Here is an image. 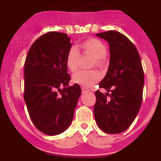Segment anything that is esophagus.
<instances>
[{
	"label": "esophagus",
	"instance_id": "obj_1",
	"mask_svg": "<svg viewBox=\"0 0 161 161\" xmlns=\"http://www.w3.org/2000/svg\"><path fill=\"white\" fill-rule=\"evenodd\" d=\"M89 92V89H86V88H82V93H85Z\"/></svg>",
	"mask_w": 161,
	"mask_h": 161
}]
</instances>
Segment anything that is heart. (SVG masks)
Here are the masks:
<instances>
[{
    "instance_id": "heart-1",
    "label": "heart",
    "mask_w": 161,
    "mask_h": 161,
    "mask_svg": "<svg viewBox=\"0 0 161 161\" xmlns=\"http://www.w3.org/2000/svg\"><path fill=\"white\" fill-rule=\"evenodd\" d=\"M78 47L84 53L89 54L94 57L97 66L102 67L104 64L105 57L107 54L106 46L97 38H89L79 44ZM80 53L76 47H71L67 54L66 65L71 72L76 70ZM100 74L96 71H78L72 76V81L84 88H90L100 80Z\"/></svg>"
}]
</instances>
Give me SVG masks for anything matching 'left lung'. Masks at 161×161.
Segmentation results:
<instances>
[{"label":"left lung","instance_id":"8db88e82","mask_svg":"<svg viewBox=\"0 0 161 161\" xmlns=\"http://www.w3.org/2000/svg\"><path fill=\"white\" fill-rule=\"evenodd\" d=\"M96 35L109 45V65L99 88L111 93L95 92V120L104 132L121 133L133 123L141 106L144 84L141 59L135 45L123 34L109 31Z\"/></svg>","mask_w":161,"mask_h":161}]
</instances>
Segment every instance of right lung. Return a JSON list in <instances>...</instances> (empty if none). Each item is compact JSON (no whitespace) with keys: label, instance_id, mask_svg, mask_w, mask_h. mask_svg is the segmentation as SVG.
Instances as JSON below:
<instances>
[{"label":"right lung","instance_id":"1","mask_svg":"<svg viewBox=\"0 0 161 161\" xmlns=\"http://www.w3.org/2000/svg\"><path fill=\"white\" fill-rule=\"evenodd\" d=\"M67 34L52 31L32 44L25 61V100L36 128L56 136L70 126L81 94L80 85L68 86L66 57L72 47Z\"/></svg>","mask_w":161,"mask_h":161}]
</instances>
